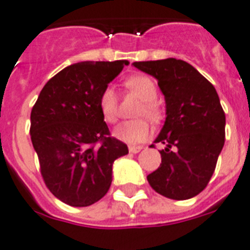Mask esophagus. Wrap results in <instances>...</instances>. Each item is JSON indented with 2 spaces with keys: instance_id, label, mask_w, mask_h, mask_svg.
I'll list each match as a JSON object with an SVG mask.
<instances>
[{
  "instance_id": "34e87169",
  "label": "esophagus",
  "mask_w": 250,
  "mask_h": 250,
  "mask_svg": "<svg viewBox=\"0 0 250 250\" xmlns=\"http://www.w3.org/2000/svg\"><path fill=\"white\" fill-rule=\"evenodd\" d=\"M143 148L142 146H129V151H130L131 153H138L141 152V149Z\"/></svg>"
}]
</instances>
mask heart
Instances as JSON below:
<instances>
[{"label":"heart","instance_id":"heart-1","mask_svg":"<svg viewBox=\"0 0 250 250\" xmlns=\"http://www.w3.org/2000/svg\"><path fill=\"white\" fill-rule=\"evenodd\" d=\"M125 86L130 93L137 95L142 101V104L138 107L135 116L137 117H147L148 120L156 123L161 117V111L157 104V89L152 80L145 75L131 76L125 81ZM99 111L105 123L115 124L119 119V99L115 89L107 86L101 93L99 97ZM152 134V127L146 119L133 120L120 124L113 130V135L117 139L125 143H141L147 141Z\"/></svg>","mask_w":250,"mask_h":250}]
</instances>
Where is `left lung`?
<instances>
[{
	"label": "left lung",
	"mask_w": 250,
	"mask_h": 250,
	"mask_svg": "<svg viewBox=\"0 0 250 250\" xmlns=\"http://www.w3.org/2000/svg\"><path fill=\"white\" fill-rule=\"evenodd\" d=\"M133 65L157 80L167 104V119L155 139L165 148L160 151L159 169L147 181L157 193L173 200L196 196L210 181L225 145L226 116L218 94L200 72L181 59Z\"/></svg>",
	"instance_id": "left-lung-1"
}]
</instances>
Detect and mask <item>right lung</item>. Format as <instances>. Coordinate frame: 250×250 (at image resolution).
Instances as JSON below:
<instances>
[{"instance_id":"1","label":"right lung","mask_w":250,"mask_h":250,"mask_svg":"<svg viewBox=\"0 0 250 250\" xmlns=\"http://www.w3.org/2000/svg\"><path fill=\"white\" fill-rule=\"evenodd\" d=\"M127 61L80 62L50 79L31 112V139L47 188L71 207L104 196L116 159L127 146L109 137L99 111L101 93Z\"/></svg>"}]
</instances>
